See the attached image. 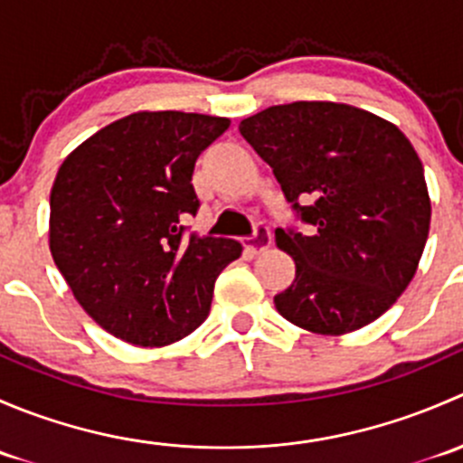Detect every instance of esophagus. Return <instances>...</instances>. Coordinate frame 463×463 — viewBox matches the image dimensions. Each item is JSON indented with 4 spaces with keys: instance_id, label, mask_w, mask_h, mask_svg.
<instances>
[{
    "instance_id": "34e87169",
    "label": "esophagus",
    "mask_w": 463,
    "mask_h": 463,
    "mask_svg": "<svg viewBox=\"0 0 463 463\" xmlns=\"http://www.w3.org/2000/svg\"><path fill=\"white\" fill-rule=\"evenodd\" d=\"M270 241H273V237H270V231L269 226H264V223H260L258 228H255V235L249 237V240L244 241L246 250H250V253H264L266 249L270 246Z\"/></svg>"
}]
</instances>
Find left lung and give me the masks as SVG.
I'll return each instance as SVG.
<instances>
[{
  "instance_id": "8db88e82",
  "label": "left lung",
  "mask_w": 463,
  "mask_h": 463,
  "mask_svg": "<svg viewBox=\"0 0 463 463\" xmlns=\"http://www.w3.org/2000/svg\"><path fill=\"white\" fill-rule=\"evenodd\" d=\"M241 137L273 167L311 231H275L296 261L273 298L282 318L343 335L385 314L417 273L430 231L419 154L390 120L345 102L300 100L249 116Z\"/></svg>"
}]
</instances>
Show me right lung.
Wrapping results in <instances>:
<instances>
[{
  "mask_svg": "<svg viewBox=\"0 0 463 463\" xmlns=\"http://www.w3.org/2000/svg\"><path fill=\"white\" fill-rule=\"evenodd\" d=\"M231 120L137 111L98 129L51 188L49 249L73 298L105 331L165 347L208 318L217 275L241 255L223 237L184 240L197 214L199 154Z\"/></svg>",
  "mask_w": 463,
  "mask_h": 463,
  "instance_id": "1",
  "label": "right lung"
}]
</instances>
